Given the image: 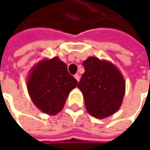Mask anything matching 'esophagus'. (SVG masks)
I'll return each mask as SVG.
<instances>
[{"label":"esophagus","instance_id":"esophagus-1","mask_svg":"<svg viewBox=\"0 0 150 150\" xmlns=\"http://www.w3.org/2000/svg\"><path fill=\"white\" fill-rule=\"evenodd\" d=\"M74 78H76V80H77V81H79V80H80V76H79V74H78V73H76V74L74 75Z\"/></svg>","mask_w":150,"mask_h":150}]
</instances>
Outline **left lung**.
<instances>
[{
    "mask_svg": "<svg viewBox=\"0 0 150 150\" xmlns=\"http://www.w3.org/2000/svg\"><path fill=\"white\" fill-rule=\"evenodd\" d=\"M85 72L78 88L84 96L87 111L96 118H104L120 108L125 82L118 69L108 61L90 57L83 62Z\"/></svg>",
    "mask_w": 150,
    "mask_h": 150,
    "instance_id": "left-lung-1",
    "label": "left lung"
}]
</instances>
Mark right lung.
I'll return each instance as SVG.
<instances>
[{"label":"right lung","mask_w":150,"mask_h":150,"mask_svg":"<svg viewBox=\"0 0 150 150\" xmlns=\"http://www.w3.org/2000/svg\"><path fill=\"white\" fill-rule=\"evenodd\" d=\"M26 84L34 104L45 113L55 115L62 109L69 93L78 82L68 72L66 63L56 57L38 62Z\"/></svg>","instance_id":"obj_1"}]
</instances>
